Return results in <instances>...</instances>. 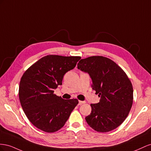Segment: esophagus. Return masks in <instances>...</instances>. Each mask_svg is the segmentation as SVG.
<instances>
[{
  "instance_id": "obj_1",
  "label": "esophagus",
  "mask_w": 151,
  "mask_h": 151,
  "mask_svg": "<svg viewBox=\"0 0 151 151\" xmlns=\"http://www.w3.org/2000/svg\"><path fill=\"white\" fill-rule=\"evenodd\" d=\"M85 103V101H78V105H81Z\"/></svg>"
}]
</instances>
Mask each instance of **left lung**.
I'll use <instances>...</instances> for the list:
<instances>
[{
  "instance_id": "1",
  "label": "left lung",
  "mask_w": 151,
  "mask_h": 151,
  "mask_svg": "<svg viewBox=\"0 0 151 151\" xmlns=\"http://www.w3.org/2000/svg\"><path fill=\"white\" fill-rule=\"evenodd\" d=\"M78 69L88 73L92 87L101 97L91 104L92 111L85 117L88 125L99 132H110L127 118L133 104V90L127 74L111 59L91 56L81 59Z\"/></svg>"
}]
</instances>
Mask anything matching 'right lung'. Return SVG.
I'll use <instances>...</instances> for the list:
<instances>
[{"label":"right lung","instance_id":"obj_1","mask_svg":"<svg viewBox=\"0 0 151 151\" xmlns=\"http://www.w3.org/2000/svg\"><path fill=\"white\" fill-rule=\"evenodd\" d=\"M80 59L48 55L24 73L19 83V101L27 117L37 128L47 133L57 132L78 104L76 99H63L54 92L62 85L66 73L73 70Z\"/></svg>","mask_w":151,"mask_h":151}]
</instances>
